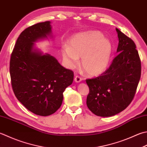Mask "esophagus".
Wrapping results in <instances>:
<instances>
[{
  "instance_id": "34e87169",
  "label": "esophagus",
  "mask_w": 147,
  "mask_h": 147,
  "mask_svg": "<svg viewBox=\"0 0 147 147\" xmlns=\"http://www.w3.org/2000/svg\"><path fill=\"white\" fill-rule=\"evenodd\" d=\"M83 79H82V78L81 77V76H78V75H76V76H75V78H74V81H75L76 83H79V82H80L82 81Z\"/></svg>"
}]
</instances>
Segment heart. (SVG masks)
<instances>
[{
    "label": "heart",
    "mask_w": 147,
    "mask_h": 147,
    "mask_svg": "<svg viewBox=\"0 0 147 147\" xmlns=\"http://www.w3.org/2000/svg\"><path fill=\"white\" fill-rule=\"evenodd\" d=\"M112 52L110 40L98 31H88L77 34L70 41V47L62 48V55L66 65L73 69L79 64L89 76H98L106 70Z\"/></svg>",
    "instance_id": "1"
}]
</instances>
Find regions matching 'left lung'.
<instances>
[{"instance_id":"obj_1","label":"left lung","mask_w":147,"mask_h":147,"mask_svg":"<svg viewBox=\"0 0 147 147\" xmlns=\"http://www.w3.org/2000/svg\"><path fill=\"white\" fill-rule=\"evenodd\" d=\"M117 56L100 76L87 79L89 87L87 105L94 114L111 117L124 110L136 94L142 65L136 45L120 30Z\"/></svg>"}]
</instances>
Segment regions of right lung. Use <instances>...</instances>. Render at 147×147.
Segmentation results:
<instances>
[{
	"label": "right lung",
	"mask_w": 147,
	"mask_h": 147,
	"mask_svg": "<svg viewBox=\"0 0 147 147\" xmlns=\"http://www.w3.org/2000/svg\"><path fill=\"white\" fill-rule=\"evenodd\" d=\"M50 22L37 23L20 34L11 53L9 72L14 94L28 110L40 116L54 113L63 92L73 82L74 73L49 54L33 50L37 39L51 33Z\"/></svg>",
	"instance_id": "add662e5"
}]
</instances>
